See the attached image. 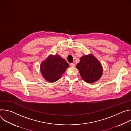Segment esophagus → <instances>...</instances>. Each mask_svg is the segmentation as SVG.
<instances>
[{"label": "esophagus", "instance_id": "34e87169", "mask_svg": "<svg viewBox=\"0 0 131 131\" xmlns=\"http://www.w3.org/2000/svg\"><path fill=\"white\" fill-rule=\"evenodd\" d=\"M70 66L72 67H74V66H75V65H74V64H73V63H71V64H70Z\"/></svg>", "mask_w": 131, "mask_h": 131}]
</instances>
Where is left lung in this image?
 <instances>
[{
	"label": "left lung",
	"mask_w": 131,
	"mask_h": 131,
	"mask_svg": "<svg viewBox=\"0 0 131 131\" xmlns=\"http://www.w3.org/2000/svg\"><path fill=\"white\" fill-rule=\"evenodd\" d=\"M76 67L79 70L82 79L89 83L97 81L103 74L102 64L92 54L82 57Z\"/></svg>",
	"instance_id": "obj_1"
}]
</instances>
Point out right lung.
<instances>
[{
  "label": "right lung",
  "mask_w": 131,
  "mask_h": 131,
  "mask_svg": "<svg viewBox=\"0 0 131 131\" xmlns=\"http://www.w3.org/2000/svg\"><path fill=\"white\" fill-rule=\"evenodd\" d=\"M69 64L60 55H49L41 63L40 69L42 76L49 82H54L62 77Z\"/></svg>",
  "instance_id": "add662e5"
}]
</instances>
